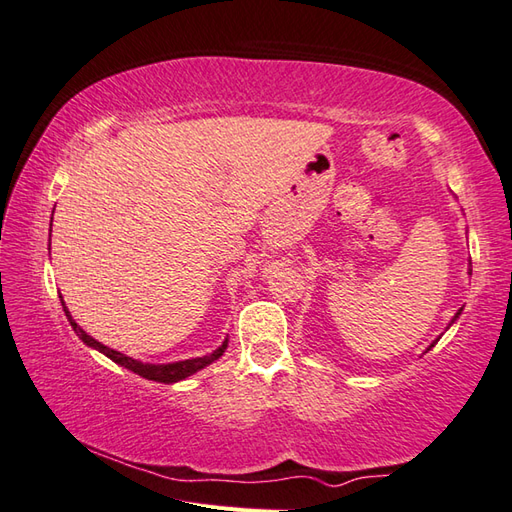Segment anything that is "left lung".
I'll use <instances>...</instances> for the list:
<instances>
[{"instance_id":"8db88e82","label":"left lung","mask_w":512,"mask_h":512,"mask_svg":"<svg viewBox=\"0 0 512 512\" xmlns=\"http://www.w3.org/2000/svg\"><path fill=\"white\" fill-rule=\"evenodd\" d=\"M458 314H460V312H458ZM458 314H455V319H458ZM433 345H436V343H431V345H429V350H431V347H433Z\"/></svg>"}]
</instances>
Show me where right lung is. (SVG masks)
I'll list each match as a JSON object with an SVG mask.
<instances>
[{
    "label": "right lung",
    "instance_id": "add662e5",
    "mask_svg": "<svg viewBox=\"0 0 512 512\" xmlns=\"http://www.w3.org/2000/svg\"><path fill=\"white\" fill-rule=\"evenodd\" d=\"M61 303H63V297H61ZM63 312H65V317H68V321H70V325L74 328V332L79 334V339H81L85 345H90V347H94V350L103 352L107 358H112L114 363L123 365L125 369H132V372L138 374V376H143V378H147V380H156V383H167V385H169V383H178V380L187 378V376H191V374H195V372H200L202 367H206V365H211L213 361H217V358H220V356L224 354L226 345H228V341H224L220 347H217V350H215L213 354L202 356V358H191V361H180V363H169V365H149V363L134 361V358H129V356H125V354H121V352H116V350H110V347H105L103 343L92 339V336H90L88 332H83V330L79 328V325L74 323L72 314L68 312V308H65V303H63Z\"/></svg>",
    "mask_w": 512,
    "mask_h": 512
}]
</instances>
